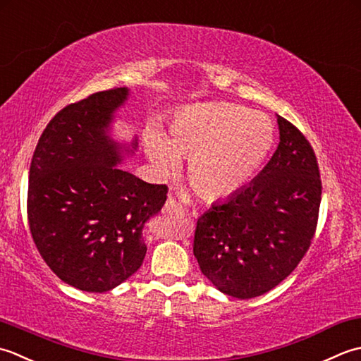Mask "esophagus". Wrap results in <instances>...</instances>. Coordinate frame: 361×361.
Here are the masks:
<instances>
[{
	"label": "esophagus",
	"instance_id": "1",
	"mask_svg": "<svg viewBox=\"0 0 361 361\" xmlns=\"http://www.w3.org/2000/svg\"><path fill=\"white\" fill-rule=\"evenodd\" d=\"M176 195L178 196V200H175V196L170 195V197H168V201L165 204V209L168 213H171V215H185V207H183L182 202L187 201V191L185 190H179L176 191Z\"/></svg>",
	"mask_w": 361,
	"mask_h": 361
}]
</instances>
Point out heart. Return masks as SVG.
<instances>
[{
	"mask_svg": "<svg viewBox=\"0 0 361 361\" xmlns=\"http://www.w3.org/2000/svg\"><path fill=\"white\" fill-rule=\"evenodd\" d=\"M274 145V126L262 114L229 102H204L176 115L165 138L146 134V151L160 170L190 159L188 176L207 197L237 193L260 170Z\"/></svg>",
	"mask_w": 361,
	"mask_h": 361,
	"instance_id": "heart-1",
	"label": "heart"
}]
</instances>
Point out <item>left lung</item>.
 Masks as SVG:
<instances>
[{
	"mask_svg": "<svg viewBox=\"0 0 361 361\" xmlns=\"http://www.w3.org/2000/svg\"><path fill=\"white\" fill-rule=\"evenodd\" d=\"M281 142L259 176L197 219L193 254L202 274L238 299L262 296L288 277L318 224L321 178L314 151L277 116Z\"/></svg>",
	"mask_w": 361,
	"mask_h": 361,
	"instance_id": "left-lung-1",
	"label": "left lung"
}]
</instances>
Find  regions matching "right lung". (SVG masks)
I'll use <instances>...</instances> for the list:
<instances>
[{
	"mask_svg": "<svg viewBox=\"0 0 361 361\" xmlns=\"http://www.w3.org/2000/svg\"><path fill=\"white\" fill-rule=\"evenodd\" d=\"M126 87L93 93L48 123L29 168L27 221L51 271L78 290L104 293L142 267L145 223L168 187L123 171L120 143L107 130ZM137 140L132 143L134 152Z\"/></svg>",
	"mask_w": 361,
	"mask_h": 361,
	"instance_id": "add662e5",
	"label": "right lung"
}]
</instances>
